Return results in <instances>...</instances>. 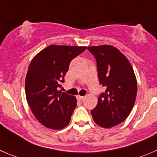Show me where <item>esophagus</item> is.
<instances>
[{
	"mask_svg": "<svg viewBox=\"0 0 157 157\" xmlns=\"http://www.w3.org/2000/svg\"><path fill=\"white\" fill-rule=\"evenodd\" d=\"M77 98V100H79V101H82V100H83V99H84V97L80 96V95H78Z\"/></svg>",
	"mask_w": 157,
	"mask_h": 157,
	"instance_id": "esophagus-1",
	"label": "esophagus"
}]
</instances>
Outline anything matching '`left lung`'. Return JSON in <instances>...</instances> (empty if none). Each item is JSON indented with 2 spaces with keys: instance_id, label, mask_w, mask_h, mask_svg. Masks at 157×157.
I'll return each mask as SVG.
<instances>
[{
  "instance_id": "8db88e82",
  "label": "left lung",
  "mask_w": 157,
  "mask_h": 157,
  "mask_svg": "<svg viewBox=\"0 0 157 157\" xmlns=\"http://www.w3.org/2000/svg\"><path fill=\"white\" fill-rule=\"evenodd\" d=\"M87 49L96 59L99 81L105 87L90 113L97 125L112 128L125 121L132 110L137 94L136 75L128 59L117 48L104 45Z\"/></svg>"
}]
</instances>
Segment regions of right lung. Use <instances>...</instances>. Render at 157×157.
<instances>
[{"label": "right lung", "mask_w": 157, "mask_h": 157, "mask_svg": "<svg viewBox=\"0 0 157 157\" xmlns=\"http://www.w3.org/2000/svg\"><path fill=\"white\" fill-rule=\"evenodd\" d=\"M86 46L50 45L32 59L25 78L27 102L38 121L52 129H62L77 107L74 96L58 90L74 58Z\"/></svg>", "instance_id": "obj_1"}]
</instances>
